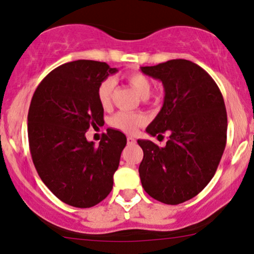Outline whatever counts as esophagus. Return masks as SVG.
Listing matches in <instances>:
<instances>
[{
    "label": "esophagus",
    "mask_w": 254,
    "mask_h": 254,
    "mask_svg": "<svg viewBox=\"0 0 254 254\" xmlns=\"http://www.w3.org/2000/svg\"><path fill=\"white\" fill-rule=\"evenodd\" d=\"M127 144H130V145H131V144H135V143H136V139L133 138V137H131V136L127 137Z\"/></svg>",
    "instance_id": "34e87169"
}]
</instances>
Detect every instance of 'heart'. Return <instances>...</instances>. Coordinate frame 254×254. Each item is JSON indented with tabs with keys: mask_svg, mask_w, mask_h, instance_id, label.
<instances>
[{
	"mask_svg": "<svg viewBox=\"0 0 254 254\" xmlns=\"http://www.w3.org/2000/svg\"><path fill=\"white\" fill-rule=\"evenodd\" d=\"M127 81L131 86L137 90L142 98H148L151 92V82L150 80L144 75L133 72L127 76ZM116 87V80L112 77H107L99 84L98 87V100L104 109L111 105L112 100L113 89ZM145 123V117L142 113L135 112H118L111 119V125L116 129L123 131L127 133L136 132L138 127Z\"/></svg>",
	"mask_w": 254,
	"mask_h": 254,
	"instance_id": "heart-1",
	"label": "heart"
}]
</instances>
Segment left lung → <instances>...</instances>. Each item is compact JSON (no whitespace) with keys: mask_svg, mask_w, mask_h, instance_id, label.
Listing matches in <instances>:
<instances>
[{"mask_svg":"<svg viewBox=\"0 0 254 254\" xmlns=\"http://www.w3.org/2000/svg\"><path fill=\"white\" fill-rule=\"evenodd\" d=\"M141 70L165 89L164 105L145 131L157 137L167 131L170 139L162 148L137 141L143 150L139 178L150 197L176 205L197 196L214 177L226 148V106L216 82L191 61L171 60Z\"/></svg>","mask_w":254,"mask_h":254,"instance_id":"8db88e82","label":"left lung"}]
</instances>
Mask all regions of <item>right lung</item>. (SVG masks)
<instances>
[{"label":"right lung","mask_w":254,"mask_h":254,"mask_svg":"<svg viewBox=\"0 0 254 254\" xmlns=\"http://www.w3.org/2000/svg\"><path fill=\"white\" fill-rule=\"evenodd\" d=\"M117 71L97 61L62 64L32 98L27 129L34 167L49 190L75 208H90L109 196L127 145L115 129H107L99 145L86 138L89 127L104 124L99 84Z\"/></svg>","instance_id":"right-lung-1"}]
</instances>
